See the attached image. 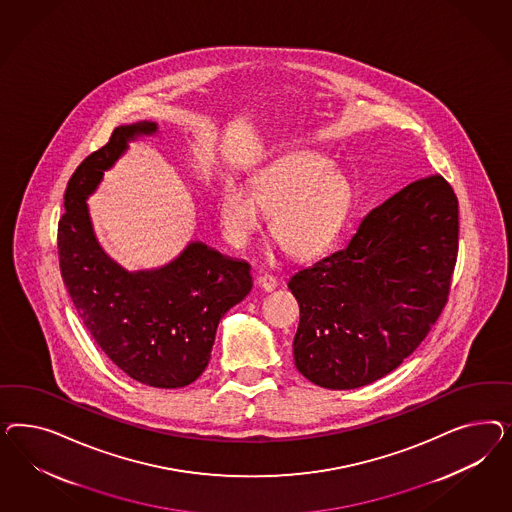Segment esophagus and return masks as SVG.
I'll use <instances>...</instances> for the list:
<instances>
[{
    "mask_svg": "<svg viewBox=\"0 0 512 512\" xmlns=\"http://www.w3.org/2000/svg\"><path fill=\"white\" fill-rule=\"evenodd\" d=\"M257 285L263 289L264 293H270V291H274L278 287V281H276V278L264 274V276L257 278Z\"/></svg>",
    "mask_w": 512,
    "mask_h": 512,
    "instance_id": "1",
    "label": "esophagus"
}]
</instances>
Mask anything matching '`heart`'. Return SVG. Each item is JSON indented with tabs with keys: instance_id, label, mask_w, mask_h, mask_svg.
I'll list each match as a JSON object with an SVG mask.
<instances>
[{
	"instance_id": "obj_1",
	"label": "heart",
	"mask_w": 512,
	"mask_h": 512,
	"mask_svg": "<svg viewBox=\"0 0 512 512\" xmlns=\"http://www.w3.org/2000/svg\"><path fill=\"white\" fill-rule=\"evenodd\" d=\"M351 186L328 159L295 150L264 163L251 176V191L227 182L219 197L225 236L246 246L261 227V210L270 214L268 231L296 261H310L336 240L351 208Z\"/></svg>"
}]
</instances>
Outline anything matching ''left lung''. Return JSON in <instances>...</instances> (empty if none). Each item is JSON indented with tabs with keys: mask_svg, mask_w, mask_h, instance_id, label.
Segmentation results:
<instances>
[{
	"mask_svg": "<svg viewBox=\"0 0 512 512\" xmlns=\"http://www.w3.org/2000/svg\"><path fill=\"white\" fill-rule=\"evenodd\" d=\"M456 253L458 199L441 176L392 195L345 248L289 278L296 370L330 390L394 372L445 308Z\"/></svg>",
	"mask_w": 512,
	"mask_h": 512,
	"instance_id": "left-lung-1",
	"label": "left lung"
}]
</instances>
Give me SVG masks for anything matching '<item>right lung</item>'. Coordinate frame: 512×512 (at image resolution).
<instances>
[{
  "mask_svg": "<svg viewBox=\"0 0 512 512\" xmlns=\"http://www.w3.org/2000/svg\"><path fill=\"white\" fill-rule=\"evenodd\" d=\"M157 135L150 120L120 125L78 165L63 197L58 251L63 283L103 353L142 385L182 388L206 370L221 317L249 295L253 279L246 261L199 240L146 270H127L99 244L86 201L131 142Z\"/></svg>",
  "mask_w": 512,
  "mask_h": 512,
  "instance_id": "1",
  "label": "right lung"
}]
</instances>
